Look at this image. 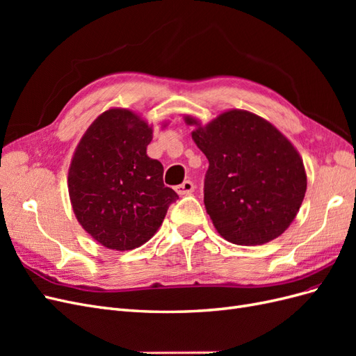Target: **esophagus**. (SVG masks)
Instances as JSON below:
<instances>
[{"mask_svg": "<svg viewBox=\"0 0 356 356\" xmlns=\"http://www.w3.org/2000/svg\"><path fill=\"white\" fill-rule=\"evenodd\" d=\"M177 193L179 196H186V195H191L193 191H195V184L190 179H186L184 182H181L179 186L175 187Z\"/></svg>", "mask_w": 356, "mask_h": 356, "instance_id": "1", "label": "esophagus"}]
</instances>
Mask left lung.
<instances>
[{
	"mask_svg": "<svg viewBox=\"0 0 356 356\" xmlns=\"http://www.w3.org/2000/svg\"><path fill=\"white\" fill-rule=\"evenodd\" d=\"M193 141L209 161L204 208L213 227L236 245H264L294 221L305 199L303 159L263 117L229 110L202 126L186 115Z\"/></svg>",
	"mask_w": 356,
	"mask_h": 356,
	"instance_id": "1",
	"label": "left lung"
}]
</instances>
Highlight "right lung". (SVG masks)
Here are the masks:
<instances>
[{
    "mask_svg": "<svg viewBox=\"0 0 356 356\" xmlns=\"http://www.w3.org/2000/svg\"><path fill=\"white\" fill-rule=\"evenodd\" d=\"M152 139L153 126L141 115L110 108L88 127L74 152L68 170L72 211L108 250H134L152 239L178 199L163 184L160 161L147 156Z\"/></svg>",
    "mask_w": 356,
    "mask_h": 356,
    "instance_id": "obj_1",
    "label": "right lung"
}]
</instances>
